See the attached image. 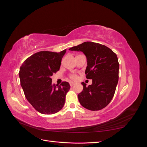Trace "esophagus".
Here are the masks:
<instances>
[{
    "label": "esophagus",
    "instance_id": "obj_1",
    "mask_svg": "<svg viewBox=\"0 0 147 147\" xmlns=\"http://www.w3.org/2000/svg\"><path fill=\"white\" fill-rule=\"evenodd\" d=\"M70 86H74V85H75V83H74V82H70Z\"/></svg>",
    "mask_w": 147,
    "mask_h": 147
}]
</instances>
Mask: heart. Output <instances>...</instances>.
Instances as JSON below:
<instances>
[{
  "instance_id": "1",
  "label": "heart",
  "mask_w": 147,
  "mask_h": 147,
  "mask_svg": "<svg viewBox=\"0 0 147 147\" xmlns=\"http://www.w3.org/2000/svg\"><path fill=\"white\" fill-rule=\"evenodd\" d=\"M70 77L72 78V80H76L77 79V75L75 74H72L70 75Z\"/></svg>"
}]
</instances>
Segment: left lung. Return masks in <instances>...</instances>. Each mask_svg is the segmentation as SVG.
<instances>
[{"label":"left lung","instance_id":"left-lung-1","mask_svg":"<svg viewBox=\"0 0 147 147\" xmlns=\"http://www.w3.org/2000/svg\"><path fill=\"white\" fill-rule=\"evenodd\" d=\"M80 51L86 56L87 79H92V84L86 86L82 82L83 91L78 95L80 103L92 111L105 108L112 100L118 82L119 63L115 53L104 45L85 42L69 48Z\"/></svg>","mask_w":147,"mask_h":147}]
</instances>
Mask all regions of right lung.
<instances>
[{
    "mask_svg": "<svg viewBox=\"0 0 147 147\" xmlns=\"http://www.w3.org/2000/svg\"><path fill=\"white\" fill-rule=\"evenodd\" d=\"M66 50L59 53L42 51L26 59L20 67L19 75L25 97L33 107L42 114L58 112L65 104L70 84L63 82L52 83L51 77L60 69Z\"/></svg>",
    "mask_w": 147,
    "mask_h": 147,
    "instance_id": "add662e5",
    "label": "right lung"
}]
</instances>
